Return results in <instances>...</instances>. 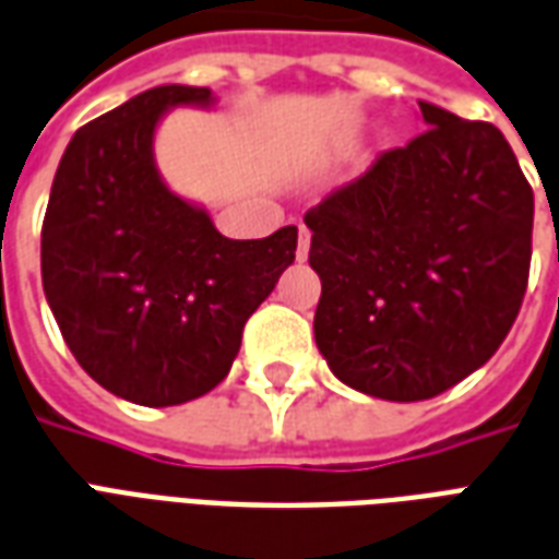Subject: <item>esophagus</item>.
I'll return each instance as SVG.
<instances>
[{"mask_svg": "<svg viewBox=\"0 0 559 559\" xmlns=\"http://www.w3.org/2000/svg\"><path fill=\"white\" fill-rule=\"evenodd\" d=\"M297 262H304L309 255V229L307 226H300V231H297Z\"/></svg>", "mask_w": 559, "mask_h": 559, "instance_id": "esophagus-1", "label": "esophagus"}]
</instances>
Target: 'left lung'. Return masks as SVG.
Listing matches in <instances>:
<instances>
[{"instance_id": "left-lung-1", "label": "left lung", "mask_w": 559, "mask_h": 559, "mask_svg": "<svg viewBox=\"0 0 559 559\" xmlns=\"http://www.w3.org/2000/svg\"><path fill=\"white\" fill-rule=\"evenodd\" d=\"M426 130L309 207L316 345L342 384L423 402L507 340L531 274L533 190L503 133L419 100Z\"/></svg>"}]
</instances>
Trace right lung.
Instances as JSON below:
<instances>
[{
	"label": "right lung",
	"mask_w": 559,
	"mask_h": 559,
	"mask_svg": "<svg viewBox=\"0 0 559 559\" xmlns=\"http://www.w3.org/2000/svg\"><path fill=\"white\" fill-rule=\"evenodd\" d=\"M214 104L211 88L157 85L88 121L64 148L40 229L44 295L76 364L145 408L214 390L295 262L297 226L231 240L163 181L154 133L166 112Z\"/></svg>",
	"instance_id": "obj_1"
}]
</instances>
